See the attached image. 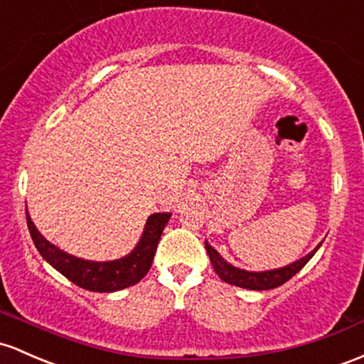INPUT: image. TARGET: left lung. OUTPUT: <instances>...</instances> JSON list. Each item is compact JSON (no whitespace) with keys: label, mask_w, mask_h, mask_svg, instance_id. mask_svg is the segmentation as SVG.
I'll return each instance as SVG.
<instances>
[{"label":"left lung","mask_w":364,"mask_h":364,"mask_svg":"<svg viewBox=\"0 0 364 364\" xmlns=\"http://www.w3.org/2000/svg\"><path fill=\"white\" fill-rule=\"evenodd\" d=\"M318 247L313 250V252L307 254L306 257L299 259V261H295L292 264L285 267H279V269H273V271H264V273H250V271H243V269H238V267L228 264L225 259L218 254V250H214L213 247L205 242V250L207 254H209L210 262H213L215 274H218L223 282L242 287V289H249V290H271V289H277L279 285H283L285 282H289L290 278L295 277V274H297L299 271L307 264V261L313 257L314 252L318 250Z\"/></svg>","instance_id":"obj_1"}]
</instances>
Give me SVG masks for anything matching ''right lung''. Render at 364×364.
<instances>
[{
	"instance_id": "add662e5",
	"label": "right lung",
	"mask_w": 364,
	"mask_h": 364,
	"mask_svg": "<svg viewBox=\"0 0 364 364\" xmlns=\"http://www.w3.org/2000/svg\"><path fill=\"white\" fill-rule=\"evenodd\" d=\"M169 218L171 214H151L136 249L126 257L109 262L85 261L62 252L46 238H43V235L36 230L34 223L31 221L29 214H27V226L39 254L63 277L90 292H115L134 285L149 273L159 240Z\"/></svg>"
}]
</instances>
